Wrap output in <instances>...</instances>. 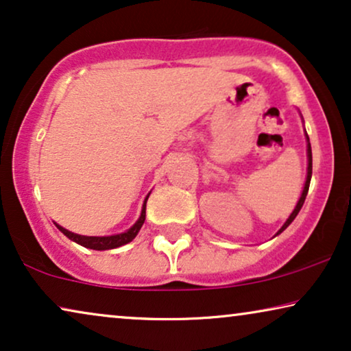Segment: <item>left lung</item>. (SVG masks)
<instances>
[{"label": "left lung", "instance_id": "1", "mask_svg": "<svg viewBox=\"0 0 351 351\" xmlns=\"http://www.w3.org/2000/svg\"><path fill=\"white\" fill-rule=\"evenodd\" d=\"M306 156H308V167H306V180H305L304 191H302V196H300L299 203H297V206H295V209L292 210V214L289 215V219L286 220L285 225H282V227L280 228V232H278L276 234H280L281 232H285V230L292 223V220H294V219L297 217V214H299V210L302 209V206H304V203H305L306 193H308V186H310V180H311V145H310V138H308V136H306Z\"/></svg>", "mask_w": 351, "mask_h": 351}]
</instances>
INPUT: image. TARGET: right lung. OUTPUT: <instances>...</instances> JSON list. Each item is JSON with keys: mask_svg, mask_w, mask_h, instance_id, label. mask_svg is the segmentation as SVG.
Here are the masks:
<instances>
[{"mask_svg": "<svg viewBox=\"0 0 351 351\" xmlns=\"http://www.w3.org/2000/svg\"><path fill=\"white\" fill-rule=\"evenodd\" d=\"M147 199L148 196L143 201V206H142V213H141V217L136 223L132 225L131 228L128 230V232L124 233H118V234H112V237H83V234H76V233H71L69 230H65L64 227H60V225L56 223V227L60 230L62 233L65 234L66 238H70L71 241L81 244V246L84 247H89V249H94V251H107V249H114V247H119V246H124V244L131 243L134 238L137 237L138 230L142 228L143 222H145V208H147Z\"/></svg>", "mask_w": 351, "mask_h": 351, "instance_id": "add662e5", "label": "right lung"}]
</instances>
